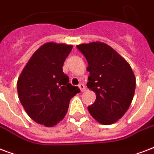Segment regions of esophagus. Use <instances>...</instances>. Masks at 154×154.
Returning a JSON list of instances; mask_svg holds the SVG:
<instances>
[{
	"instance_id": "esophagus-1",
	"label": "esophagus",
	"mask_w": 154,
	"mask_h": 154,
	"mask_svg": "<svg viewBox=\"0 0 154 154\" xmlns=\"http://www.w3.org/2000/svg\"><path fill=\"white\" fill-rule=\"evenodd\" d=\"M78 87H79V89H81V91H82V92H83V91H85V87L84 85L82 84V83H81V84H79Z\"/></svg>"
}]
</instances>
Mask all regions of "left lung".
<instances>
[{
    "label": "left lung",
    "instance_id": "8db88e82",
    "mask_svg": "<svg viewBox=\"0 0 154 154\" xmlns=\"http://www.w3.org/2000/svg\"><path fill=\"white\" fill-rule=\"evenodd\" d=\"M77 48L89 64L87 87L96 94L95 102L88 107L89 113L100 124L115 123L126 112L134 98L136 78L130 65L103 42L81 44Z\"/></svg>",
    "mask_w": 154,
    "mask_h": 154
}]
</instances>
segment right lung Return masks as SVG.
I'll use <instances>...</instances> for the list:
<instances>
[{"mask_svg": "<svg viewBox=\"0 0 154 154\" xmlns=\"http://www.w3.org/2000/svg\"><path fill=\"white\" fill-rule=\"evenodd\" d=\"M72 45L47 42L35 52L17 81V93L31 119L53 127L64 119L72 97L80 92L69 83L63 65Z\"/></svg>", "mask_w": 154, "mask_h": 154, "instance_id": "right-lung-1", "label": "right lung"}]
</instances>
